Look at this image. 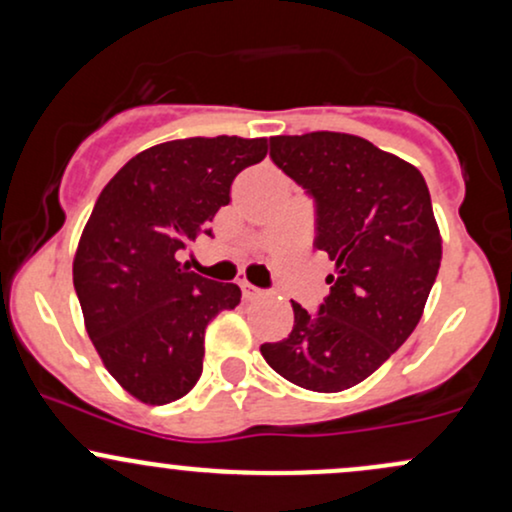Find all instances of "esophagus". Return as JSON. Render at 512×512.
<instances>
[{
	"mask_svg": "<svg viewBox=\"0 0 512 512\" xmlns=\"http://www.w3.org/2000/svg\"><path fill=\"white\" fill-rule=\"evenodd\" d=\"M240 289H243L245 301H255V298H262L264 296L262 289H257V286L248 284V281H240Z\"/></svg>",
	"mask_w": 512,
	"mask_h": 512,
	"instance_id": "obj_1",
	"label": "esophagus"
}]
</instances>
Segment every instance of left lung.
<instances>
[{"mask_svg":"<svg viewBox=\"0 0 512 512\" xmlns=\"http://www.w3.org/2000/svg\"><path fill=\"white\" fill-rule=\"evenodd\" d=\"M272 161L315 202V248L334 262L317 315L293 303V330L262 344L281 378L342 392L373 375L419 325L443 245L424 175L368 139L308 132L269 139Z\"/></svg>","mask_w":512,"mask_h":512,"instance_id":"left-lung-1","label":"left lung"}]
</instances>
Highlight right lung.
Segmentation results:
<instances>
[{
	"label": "right lung",
	"mask_w": 512,
	"mask_h": 512,
	"mask_svg": "<svg viewBox=\"0 0 512 512\" xmlns=\"http://www.w3.org/2000/svg\"><path fill=\"white\" fill-rule=\"evenodd\" d=\"M264 156L267 139H175L127 161L96 199L74 289L98 356L139 402L185 397L202 375L204 330L240 303L236 284L190 272L178 252L211 236L236 175Z\"/></svg>",
	"instance_id": "1"
}]
</instances>
